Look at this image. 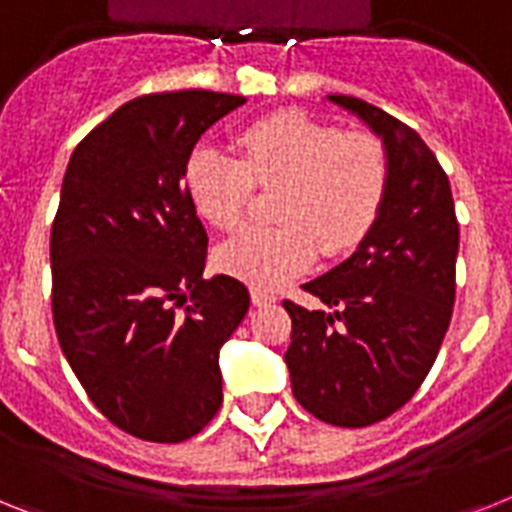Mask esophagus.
<instances>
[{"label": "esophagus", "mask_w": 512, "mask_h": 512, "mask_svg": "<svg viewBox=\"0 0 512 512\" xmlns=\"http://www.w3.org/2000/svg\"><path fill=\"white\" fill-rule=\"evenodd\" d=\"M278 296L273 294V291H268V289H252V304H255V307H265V304H270V302H276Z\"/></svg>", "instance_id": "34e87169"}]
</instances>
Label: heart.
I'll return each mask as SVG.
<instances>
[{"mask_svg":"<svg viewBox=\"0 0 512 512\" xmlns=\"http://www.w3.org/2000/svg\"><path fill=\"white\" fill-rule=\"evenodd\" d=\"M239 158L197 150L187 166L195 210L216 229H234L260 190H281V226H247L216 249L221 273L273 289L312 265L317 247L338 257L375 226L388 192L390 163L372 135H343L304 114L247 124Z\"/></svg>","mask_w":512,"mask_h":512,"instance_id":"obj_1","label":"heart"}]
</instances>
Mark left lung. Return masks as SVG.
<instances>
[{
    "label": "left lung",
    "instance_id": "1",
    "mask_svg": "<svg viewBox=\"0 0 512 512\" xmlns=\"http://www.w3.org/2000/svg\"><path fill=\"white\" fill-rule=\"evenodd\" d=\"M382 137L388 192L359 249L302 289L333 312L283 302L294 398L320 422L369 427L411 401L455 302L458 218L448 174L411 127L354 96H328Z\"/></svg>",
    "mask_w": 512,
    "mask_h": 512
}]
</instances>
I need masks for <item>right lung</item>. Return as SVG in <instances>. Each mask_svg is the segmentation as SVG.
<instances>
[{
  "label": "right lung",
  "mask_w": 512,
  "mask_h": 512,
  "mask_svg": "<svg viewBox=\"0 0 512 512\" xmlns=\"http://www.w3.org/2000/svg\"><path fill=\"white\" fill-rule=\"evenodd\" d=\"M242 103L197 88L132 98L64 171L51 223L59 346L96 409L140 440H190L221 409L218 351L249 291L203 281L208 234L184 176L200 135Z\"/></svg>",
  "instance_id": "add662e5"
}]
</instances>
